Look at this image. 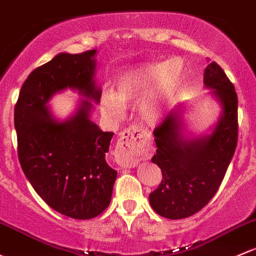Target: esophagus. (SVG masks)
I'll list each match as a JSON object with an SVG mask.
<instances>
[{
    "mask_svg": "<svg viewBox=\"0 0 256 256\" xmlns=\"http://www.w3.org/2000/svg\"><path fill=\"white\" fill-rule=\"evenodd\" d=\"M150 150L148 134L136 125L128 126L121 132L115 147V160L122 168H134Z\"/></svg>",
    "mask_w": 256,
    "mask_h": 256,
    "instance_id": "esophagus-1",
    "label": "esophagus"
}]
</instances>
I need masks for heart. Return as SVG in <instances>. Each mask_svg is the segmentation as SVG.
<instances>
[{
    "instance_id": "obj_1",
    "label": "heart",
    "mask_w": 256,
    "mask_h": 256,
    "mask_svg": "<svg viewBox=\"0 0 256 256\" xmlns=\"http://www.w3.org/2000/svg\"><path fill=\"white\" fill-rule=\"evenodd\" d=\"M182 76L184 66L179 58L128 67L118 77L115 94H103L102 110L109 116L119 118L124 112L122 104L144 96L140 112L147 121L154 122L163 118L166 103L182 83Z\"/></svg>"
}]
</instances>
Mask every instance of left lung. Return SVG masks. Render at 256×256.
<instances>
[{
  "instance_id": "1",
  "label": "left lung",
  "mask_w": 256,
  "mask_h": 256,
  "mask_svg": "<svg viewBox=\"0 0 256 256\" xmlns=\"http://www.w3.org/2000/svg\"><path fill=\"white\" fill-rule=\"evenodd\" d=\"M204 84L220 104L211 134H182V106L172 110L154 128L157 152L152 162L162 170V182L150 192V204L162 217L180 220L205 207L218 190L238 141V98L233 83L216 62L204 72Z\"/></svg>"
}]
</instances>
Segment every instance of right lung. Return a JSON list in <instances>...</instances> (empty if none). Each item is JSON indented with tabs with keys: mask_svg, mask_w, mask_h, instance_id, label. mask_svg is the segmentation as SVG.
<instances>
[{
	"mask_svg": "<svg viewBox=\"0 0 256 256\" xmlns=\"http://www.w3.org/2000/svg\"><path fill=\"white\" fill-rule=\"evenodd\" d=\"M96 50L58 54L34 70L14 106L18 158L26 179L51 208L67 217L90 220L109 206L118 172L106 160L114 132L90 120L92 100L100 102L96 83ZM84 96L76 112L56 120L47 104L66 89Z\"/></svg>",
	"mask_w": 256,
	"mask_h": 256,
	"instance_id": "1",
	"label": "right lung"
}]
</instances>
